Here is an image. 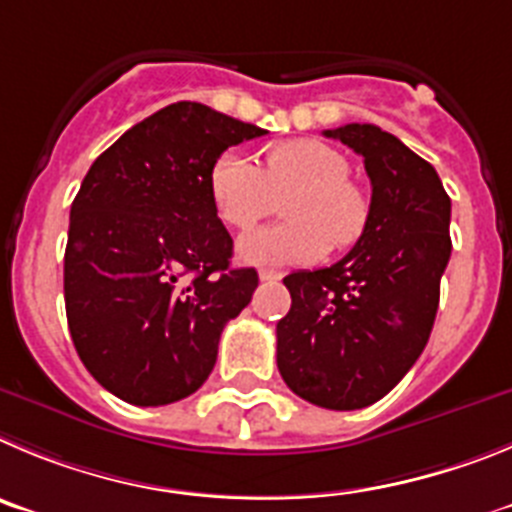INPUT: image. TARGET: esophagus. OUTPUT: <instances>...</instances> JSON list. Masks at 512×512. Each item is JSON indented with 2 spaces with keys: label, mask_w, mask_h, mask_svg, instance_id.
Wrapping results in <instances>:
<instances>
[{
  "label": "esophagus",
  "mask_w": 512,
  "mask_h": 512,
  "mask_svg": "<svg viewBox=\"0 0 512 512\" xmlns=\"http://www.w3.org/2000/svg\"><path fill=\"white\" fill-rule=\"evenodd\" d=\"M260 280L262 283H273V280H280L278 270H260Z\"/></svg>",
  "instance_id": "34e87169"
}]
</instances>
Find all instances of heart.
Returning <instances> with one entry per match:
<instances>
[{
	"mask_svg": "<svg viewBox=\"0 0 512 512\" xmlns=\"http://www.w3.org/2000/svg\"><path fill=\"white\" fill-rule=\"evenodd\" d=\"M339 150L319 140H288L267 147L257 168L239 153H222L209 170V196L229 229L245 232L285 201L288 224L255 229L239 239L242 262L267 267L306 265L331 250H347L370 222L367 193L349 181Z\"/></svg>",
	"mask_w": 512,
	"mask_h": 512,
	"instance_id": "b5f03b06",
	"label": "heart"
}]
</instances>
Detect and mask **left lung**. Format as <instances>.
<instances>
[{"mask_svg":"<svg viewBox=\"0 0 512 512\" xmlns=\"http://www.w3.org/2000/svg\"><path fill=\"white\" fill-rule=\"evenodd\" d=\"M324 135L365 158L370 222L339 262L283 278L293 303L278 321V370L308 403L357 411L403 380L431 336L451 201L434 165L375 124Z\"/></svg>","mask_w":512,"mask_h":512,"instance_id":"1","label":"left lung"}]
</instances>
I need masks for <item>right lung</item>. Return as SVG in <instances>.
Segmentation results:
<instances>
[{"label":"right lung","mask_w":512,"mask_h":512,"mask_svg":"<svg viewBox=\"0 0 512 512\" xmlns=\"http://www.w3.org/2000/svg\"><path fill=\"white\" fill-rule=\"evenodd\" d=\"M265 130L196 101L142 119L94 160L71 206L63 293L73 347L101 388L132 405L188 398L219 336L250 303L255 267L209 196L214 160Z\"/></svg>","instance_id":"1"}]
</instances>
